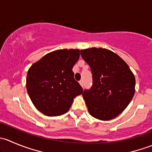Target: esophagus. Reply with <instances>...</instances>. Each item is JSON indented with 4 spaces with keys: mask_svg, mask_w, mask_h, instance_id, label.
<instances>
[{
    "mask_svg": "<svg viewBox=\"0 0 152 152\" xmlns=\"http://www.w3.org/2000/svg\"><path fill=\"white\" fill-rule=\"evenodd\" d=\"M79 84H80V85H82V87H83V85H84V80H83V79H81V80L79 81Z\"/></svg>",
    "mask_w": 152,
    "mask_h": 152,
    "instance_id": "34e87169",
    "label": "esophagus"
}]
</instances>
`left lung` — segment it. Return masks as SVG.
<instances>
[{
	"label": "left lung",
	"instance_id": "1",
	"mask_svg": "<svg viewBox=\"0 0 152 152\" xmlns=\"http://www.w3.org/2000/svg\"><path fill=\"white\" fill-rule=\"evenodd\" d=\"M90 67L93 84L82 93L93 117L103 121L114 118L126 108L134 94L135 79L126 63L107 49L81 50Z\"/></svg>",
	"mask_w": 152,
	"mask_h": 152
}]
</instances>
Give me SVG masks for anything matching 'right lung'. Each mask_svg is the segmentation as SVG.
I'll return each instance as SVG.
<instances>
[{
	"label": "right lung",
	"instance_id": "add662e5",
	"mask_svg": "<svg viewBox=\"0 0 152 152\" xmlns=\"http://www.w3.org/2000/svg\"><path fill=\"white\" fill-rule=\"evenodd\" d=\"M79 53V49L55 50L29 68L27 92L35 107L45 115L65 114L73 99L83 92L72 70Z\"/></svg>",
	"mask_w": 152,
	"mask_h": 152
}]
</instances>
